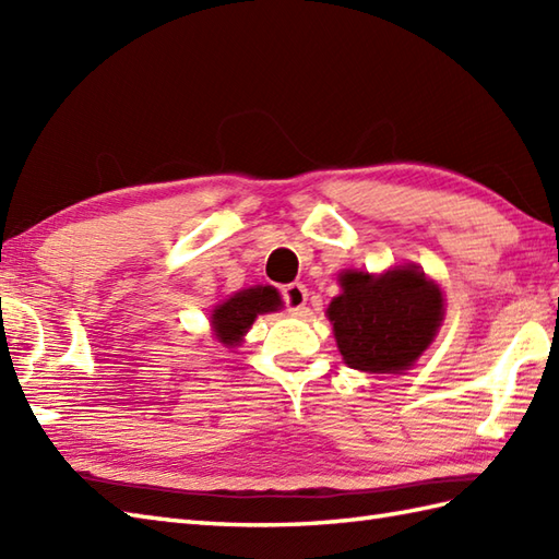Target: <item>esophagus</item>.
Returning a JSON list of instances; mask_svg holds the SVG:
<instances>
[{
  "label": "esophagus",
  "mask_w": 559,
  "mask_h": 559,
  "mask_svg": "<svg viewBox=\"0 0 559 559\" xmlns=\"http://www.w3.org/2000/svg\"><path fill=\"white\" fill-rule=\"evenodd\" d=\"M283 302H286L288 312L300 314L307 305V288L302 283H290V286L283 288Z\"/></svg>",
  "instance_id": "obj_1"
}]
</instances>
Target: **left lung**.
Listing matches in <instances>:
<instances>
[{
	"label": "left lung",
	"mask_w": 559,
	"mask_h": 559,
	"mask_svg": "<svg viewBox=\"0 0 559 559\" xmlns=\"http://www.w3.org/2000/svg\"><path fill=\"white\" fill-rule=\"evenodd\" d=\"M326 317L348 367L399 374L420 358L444 319V298L418 266L386 273L343 271Z\"/></svg>",
	"instance_id": "1"
}]
</instances>
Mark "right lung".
<instances>
[{
    "mask_svg": "<svg viewBox=\"0 0 559 559\" xmlns=\"http://www.w3.org/2000/svg\"><path fill=\"white\" fill-rule=\"evenodd\" d=\"M281 295L271 286H254L230 295L213 307L211 329L225 346H240L242 336L254 324L259 314L281 310Z\"/></svg>",
    "mask_w": 559,
    "mask_h": 559,
    "instance_id": "add662e5",
    "label": "right lung"
}]
</instances>
